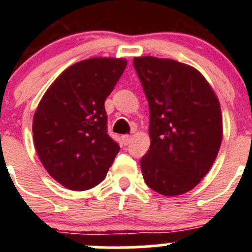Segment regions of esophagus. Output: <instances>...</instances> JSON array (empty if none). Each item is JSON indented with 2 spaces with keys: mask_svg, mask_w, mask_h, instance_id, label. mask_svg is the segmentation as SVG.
I'll return each instance as SVG.
<instances>
[{
  "mask_svg": "<svg viewBox=\"0 0 252 252\" xmlns=\"http://www.w3.org/2000/svg\"><path fill=\"white\" fill-rule=\"evenodd\" d=\"M130 141H131L130 135H124V136H122V142H124V145H128Z\"/></svg>",
  "mask_w": 252,
  "mask_h": 252,
  "instance_id": "esophagus-1",
  "label": "esophagus"
}]
</instances>
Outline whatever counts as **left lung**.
I'll list each match as a JSON object with an SVG mask.
<instances>
[{"label":"left lung","mask_w":252,"mask_h":252,"mask_svg":"<svg viewBox=\"0 0 252 252\" xmlns=\"http://www.w3.org/2000/svg\"><path fill=\"white\" fill-rule=\"evenodd\" d=\"M133 66L150 110L145 183L162 195L194 188L212 168L222 141L217 95L197 69L173 59L140 57Z\"/></svg>","instance_id":"left-lung-1"}]
</instances>
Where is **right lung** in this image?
<instances>
[{
    "label": "right lung",
    "mask_w": 252,
    "mask_h": 252,
    "mask_svg": "<svg viewBox=\"0 0 252 252\" xmlns=\"http://www.w3.org/2000/svg\"><path fill=\"white\" fill-rule=\"evenodd\" d=\"M127 62L91 58L66 68L43 95L32 121L34 145L49 174L72 190L106 178L119 144L107 133L104 101Z\"/></svg>",
    "instance_id": "1"
}]
</instances>
